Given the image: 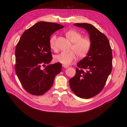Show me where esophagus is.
<instances>
[{
    "instance_id": "obj_1",
    "label": "esophagus",
    "mask_w": 127,
    "mask_h": 127,
    "mask_svg": "<svg viewBox=\"0 0 127 127\" xmlns=\"http://www.w3.org/2000/svg\"><path fill=\"white\" fill-rule=\"evenodd\" d=\"M63 67L64 68H68V66L65 65H63Z\"/></svg>"
}]
</instances>
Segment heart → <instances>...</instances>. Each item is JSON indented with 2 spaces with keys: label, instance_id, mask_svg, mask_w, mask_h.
Masks as SVG:
<instances>
[{
  "label": "heart",
  "instance_id": "obj_1",
  "mask_svg": "<svg viewBox=\"0 0 127 127\" xmlns=\"http://www.w3.org/2000/svg\"><path fill=\"white\" fill-rule=\"evenodd\" d=\"M66 38L72 43L69 52H62L55 56L54 60L56 62L65 65H69L73 63L76 58H83L86 56L92 46V42L89 38L82 37V34L74 30H70L65 32ZM56 36L53 35L49 41L50 47L53 50L57 49L56 46Z\"/></svg>",
  "mask_w": 127,
  "mask_h": 127
}]
</instances>
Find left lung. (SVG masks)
<instances>
[{
    "mask_svg": "<svg viewBox=\"0 0 127 127\" xmlns=\"http://www.w3.org/2000/svg\"><path fill=\"white\" fill-rule=\"evenodd\" d=\"M74 25L87 31L92 46L86 56L77 64L76 74L69 80L70 87L77 96L89 98L101 91L111 73L112 49L106 36L92 25L76 23Z\"/></svg>",
    "mask_w": 127,
    "mask_h": 127,
    "instance_id": "8db88e82",
    "label": "left lung"
}]
</instances>
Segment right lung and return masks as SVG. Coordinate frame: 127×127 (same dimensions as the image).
<instances>
[{
	"instance_id": "right-lung-1",
	"label": "right lung",
	"mask_w": 127,
	"mask_h": 127,
	"mask_svg": "<svg viewBox=\"0 0 127 127\" xmlns=\"http://www.w3.org/2000/svg\"><path fill=\"white\" fill-rule=\"evenodd\" d=\"M64 27L54 23L38 22L24 32L16 45V74L24 89L31 95L46 93L61 71L60 63L48 64L52 60L49 41L54 32ZM46 64L48 65L45 66Z\"/></svg>"
}]
</instances>
